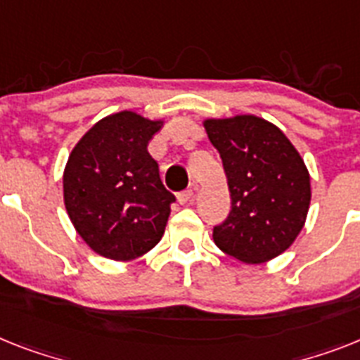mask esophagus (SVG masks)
I'll return each instance as SVG.
<instances>
[{
    "label": "esophagus",
    "instance_id": "esophagus-1",
    "mask_svg": "<svg viewBox=\"0 0 360 360\" xmlns=\"http://www.w3.org/2000/svg\"><path fill=\"white\" fill-rule=\"evenodd\" d=\"M194 199V190H185V192H181L179 195H177V201H179V205H186L190 203Z\"/></svg>",
    "mask_w": 360,
    "mask_h": 360
}]
</instances>
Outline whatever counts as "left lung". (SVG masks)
<instances>
[{
    "label": "left lung",
    "mask_w": 360,
    "mask_h": 360,
    "mask_svg": "<svg viewBox=\"0 0 360 360\" xmlns=\"http://www.w3.org/2000/svg\"><path fill=\"white\" fill-rule=\"evenodd\" d=\"M221 157L231 214L214 243L243 264H265L289 249L306 225L311 177L306 162L273 122L256 115L205 119Z\"/></svg>",
    "instance_id": "obj_1"
}]
</instances>
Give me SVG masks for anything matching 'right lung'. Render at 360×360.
I'll return each instance as SVG.
<instances>
[{"label":"right lung","mask_w":360,"mask_h":360,"mask_svg":"<svg viewBox=\"0 0 360 360\" xmlns=\"http://www.w3.org/2000/svg\"><path fill=\"white\" fill-rule=\"evenodd\" d=\"M165 126L124 110L101 119L75 144L63 168V205L86 245L129 262L165 234L175 198L162 186L148 143Z\"/></svg>","instance_id":"add662e5"}]
</instances>
